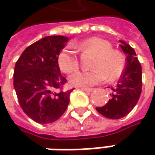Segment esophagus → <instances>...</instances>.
<instances>
[{
	"label": "esophagus",
	"mask_w": 155,
	"mask_h": 155,
	"mask_svg": "<svg viewBox=\"0 0 155 155\" xmlns=\"http://www.w3.org/2000/svg\"><path fill=\"white\" fill-rule=\"evenodd\" d=\"M81 90H82V91H86V92H88V93H90V92H91V91H93V89H91V88H85V87H81Z\"/></svg>",
	"instance_id": "obj_1"
}]
</instances>
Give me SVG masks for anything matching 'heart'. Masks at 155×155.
Here are the masks:
<instances>
[{"mask_svg": "<svg viewBox=\"0 0 155 155\" xmlns=\"http://www.w3.org/2000/svg\"><path fill=\"white\" fill-rule=\"evenodd\" d=\"M81 49H91L96 53L92 63L94 68L74 72L69 76V81L73 86L89 87L105 81L109 75L110 80L119 77L124 70V59L122 54L112 50L108 41L91 38L81 43ZM57 64L64 73H71L79 66L77 53L72 46L64 47L57 55Z\"/></svg>", "mask_w": 155, "mask_h": 155, "instance_id": "b5f03b06", "label": "heart"}]
</instances>
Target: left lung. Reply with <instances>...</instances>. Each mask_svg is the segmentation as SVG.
I'll return each instance as SVG.
<instances>
[{
    "mask_svg": "<svg viewBox=\"0 0 155 155\" xmlns=\"http://www.w3.org/2000/svg\"><path fill=\"white\" fill-rule=\"evenodd\" d=\"M120 47L127 54L126 68L117 86L111 88V98L97 111L105 117L118 119L127 116L137 105L142 92V67L134 48L119 40Z\"/></svg>",
    "mask_w": 155,
    "mask_h": 155,
    "instance_id": "8db88e82",
    "label": "left lung"
}]
</instances>
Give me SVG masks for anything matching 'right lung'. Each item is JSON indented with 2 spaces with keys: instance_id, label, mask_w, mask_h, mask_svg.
Instances as JSON below:
<instances>
[{
  "instance_id": "add662e5",
  "label": "right lung",
  "mask_w": 155,
  "mask_h": 155,
  "mask_svg": "<svg viewBox=\"0 0 155 155\" xmlns=\"http://www.w3.org/2000/svg\"><path fill=\"white\" fill-rule=\"evenodd\" d=\"M67 42L66 37H46L27 47L16 62L13 85L18 103L38 123L57 120L68 107L73 90L62 91L67 81L57 64V55Z\"/></svg>"
}]
</instances>
